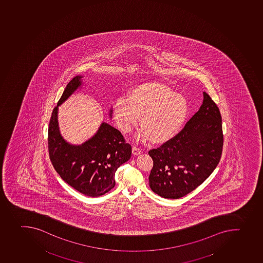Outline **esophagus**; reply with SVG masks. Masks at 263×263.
Listing matches in <instances>:
<instances>
[{"label": "esophagus", "mask_w": 263, "mask_h": 263, "mask_svg": "<svg viewBox=\"0 0 263 263\" xmlns=\"http://www.w3.org/2000/svg\"><path fill=\"white\" fill-rule=\"evenodd\" d=\"M133 155H138V154H141V148L138 147V146H133Z\"/></svg>", "instance_id": "obj_1"}]
</instances>
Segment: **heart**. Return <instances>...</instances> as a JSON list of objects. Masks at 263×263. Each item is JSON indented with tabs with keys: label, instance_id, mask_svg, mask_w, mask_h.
<instances>
[{
	"label": "heart",
	"instance_id": "b5f03b06",
	"mask_svg": "<svg viewBox=\"0 0 263 263\" xmlns=\"http://www.w3.org/2000/svg\"><path fill=\"white\" fill-rule=\"evenodd\" d=\"M186 98L163 83H147L130 90L128 98L120 97L114 104L116 125L130 133L141 125L137 138H151L154 143H164L179 134L189 116Z\"/></svg>",
	"mask_w": 263,
	"mask_h": 263
}]
</instances>
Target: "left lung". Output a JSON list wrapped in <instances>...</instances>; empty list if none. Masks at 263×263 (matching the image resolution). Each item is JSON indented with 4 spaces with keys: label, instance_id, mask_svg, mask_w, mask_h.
<instances>
[{
    "label": "left lung",
    "instance_id": "left-lung-1",
    "mask_svg": "<svg viewBox=\"0 0 263 263\" xmlns=\"http://www.w3.org/2000/svg\"><path fill=\"white\" fill-rule=\"evenodd\" d=\"M222 117L206 92L198 111L173 139L148 152L154 161L152 191L163 198L178 199L192 192L213 173L222 155Z\"/></svg>",
    "mask_w": 263,
    "mask_h": 263
}]
</instances>
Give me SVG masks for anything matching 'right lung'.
<instances>
[{
	"label": "right lung",
	"mask_w": 263,
	"mask_h": 263,
	"mask_svg": "<svg viewBox=\"0 0 263 263\" xmlns=\"http://www.w3.org/2000/svg\"><path fill=\"white\" fill-rule=\"evenodd\" d=\"M77 76L67 84L53 109L48 129V150L50 162L62 180L82 194L100 197L116 185L117 168L130 159L132 146L120 130L103 122L97 133L82 145H71L60 134L58 106L82 84ZM109 116L111 117L112 109Z\"/></svg>",
	"instance_id": "add662e5"
}]
</instances>
